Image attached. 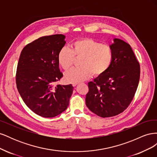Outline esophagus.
Masks as SVG:
<instances>
[{
  "label": "esophagus",
  "instance_id": "obj_1",
  "mask_svg": "<svg viewBox=\"0 0 157 157\" xmlns=\"http://www.w3.org/2000/svg\"><path fill=\"white\" fill-rule=\"evenodd\" d=\"M72 84H73V86H76L78 84V82H73Z\"/></svg>",
  "mask_w": 157,
  "mask_h": 157
}]
</instances>
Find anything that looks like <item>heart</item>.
Returning a JSON list of instances; mask_svg holds the SVG:
<instances>
[{"label":"heart","mask_w":157,"mask_h":157,"mask_svg":"<svg viewBox=\"0 0 157 157\" xmlns=\"http://www.w3.org/2000/svg\"><path fill=\"white\" fill-rule=\"evenodd\" d=\"M75 56L80 58L78 67L71 69L65 74V78L70 82H80L89 78L92 73L99 76L103 74L110 67L113 58L111 47L101 44L91 39L75 41L71 49L63 46L58 55L59 65L64 70L73 65Z\"/></svg>","instance_id":"obj_1"}]
</instances>
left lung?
<instances>
[{
  "label": "left lung",
  "mask_w": 157,
  "mask_h": 157,
  "mask_svg": "<svg viewBox=\"0 0 157 157\" xmlns=\"http://www.w3.org/2000/svg\"><path fill=\"white\" fill-rule=\"evenodd\" d=\"M109 46L113 52L111 65L103 74L88 82L86 96L88 108L103 118L117 115L128 107L140 76V63L129 44L115 38Z\"/></svg>",
  "instance_id": "8db88e82"
}]
</instances>
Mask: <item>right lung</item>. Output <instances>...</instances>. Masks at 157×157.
<instances>
[{
	"label": "right lung",
	"mask_w": 157,
	"mask_h": 157,
	"mask_svg": "<svg viewBox=\"0 0 157 157\" xmlns=\"http://www.w3.org/2000/svg\"><path fill=\"white\" fill-rule=\"evenodd\" d=\"M61 34L39 38L23 48L16 72V85L22 99L32 111L52 118L67 109L72 84L54 86L63 77L58 55L65 46Z\"/></svg>",
	"instance_id": "1"
}]
</instances>
